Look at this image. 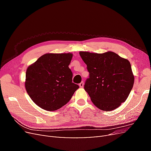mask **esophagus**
Instances as JSON below:
<instances>
[{
	"label": "esophagus",
	"mask_w": 151,
	"mask_h": 151,
	"mask_svg": "<svg viewBox=\"0 0 151 151\" xmlns=\"http://www.w3.org/2000/svg\"><path fill=\"white\" fill-rule=\"evenodd\" d=\"M84 82H81V83L79 84V86H80V88H83V87H84Z\"/></svg>",
	"instance_id": "esophagus-1"
}]
</instances>
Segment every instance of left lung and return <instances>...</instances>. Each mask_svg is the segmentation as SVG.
<instances>
[{"label": "left lung", "instance_id": "8db88e82", "mask_svg": "<svg viewBox=\"0 0 151 151\" xmlns=\"http://www.w3.org/2000/svg\"><path fill=\"white\" fill-rule=\"evenodd\" d=\"M79 54L89 72L84 89L93 104L106 111L119 107L126 101L134 83L130 62L110 51H81Z\"/></svg>", "mask_w": 151, "mask_h": 151}]
</instances>
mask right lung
<instances>
[{
  "label": "right lung",
  "instance_id": "add662e5",
  "mask_svg": "<svg viewBox=\"0 0 151 151\" xmlns=\"http://www.w3.org/2000/svg\"><path fill=\"white\" fill-rule=\"evenodd\" d=\"M73 54L48 53L26 70L25 88L33 101L45 110H57L70 101L79 87L72 83L68 67Z\"/></svg>",
  "mask_w": 151,
  "mask_h": 151
}]
</instances>
